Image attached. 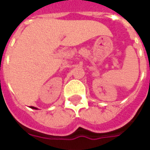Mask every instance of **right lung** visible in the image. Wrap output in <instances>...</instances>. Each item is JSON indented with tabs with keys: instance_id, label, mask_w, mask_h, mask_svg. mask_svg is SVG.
Returning <instances> with one entry per match:
<instances>
[{
	"instance_id": "add662e5",
	"label": "right lung",
	"mask_w": 150,
	"mask_h": 150,
	"mask_svg": "<svg viewBox=\"0 0 150 150\" xmlns=\"http://www.w3.org/2000/svg\"><path fill=\"white\" fill-rule=\"evenodd\" d=\"M30 108H34V109H37V108H34V107H32V106H31V107H30Z\"/></svg>"
}]
</instances>
